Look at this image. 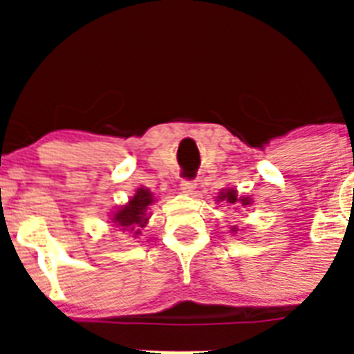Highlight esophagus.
Segmentation results:
<instances>
[{
  "instance_id": "34e87169",
  "label": "esophagus",
  "mask_w": 354,
  "mask_h": 354,
  "mask_svg": "<svg viewBox=\"0 0 354 354\" xmlns=\"http://www.w3.org/2000/svg\"><path fill=\"white\" fill-rule=\"evenodd\" d=\"M180 192L183 193H193L195 192V187H196V183L195 180H192V179H183L180 180Z\"/></svg>"
}]
</instances>
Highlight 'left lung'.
<instances>
[{"label": "left lung", "instance_id": "1", "mask_svg": "<svg viewBox=\"0 0 354 354\" xmlns=\"http://www.w3.org/2000/svg\"><path fill=\"white\" fill-rule=\"evenodd\" d=\"M220 200L227 202V204H236V202H241L243 205H248L250 200L248 198H237V193L234 189H227L225 193H221Z\"/></svg>", "mask_w": 354, "mask_h": 354}]
</instances>
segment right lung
Instances as JSON below:
<instances>
[{
  "label": "right lung",
  "instance_id": "1",
  "mask_svg": "<svg viewBox=\"0 0 354 354\" xmlns=\"http://www.w3.org/2000/svg\"><path fill=\"white\" fill-rule=\"evenodd\" d=\"M152 193L149 189H143L140 187L136 195L129 200V204L124 205V207L118 209L113 214V221L118 223L120 227L131 228V230H136L134 234L140 232V227H145L149 216H147V207L152 204Z\"/></svg>",
  "mask_w": 354,
  "mask_h": 354
}]
</instances>
